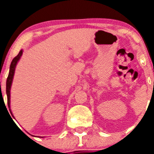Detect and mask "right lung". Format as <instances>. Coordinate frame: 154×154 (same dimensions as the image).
<instances>
[{"label": "right lung", "instance_id": "obj_1", "mask_svg": "<svg viewBox=\"0 0 154 154\" xmlns=\"http://www.w3.org/2000/svg\"><path fill=\"white\" fill-rule=\"evenodd\" d=\"M23 54V50L21 49V51H19L18 55L16 57L13 58L11 63L10 65V70H9V74H8V79H7V82H6V93H7V97H8V108H9V110H10L11 113H12L11 111V87L12 85V81H13L14 78V72H15V68L16 65H17V62L20 60L21 55Z\"/></svg>", "mask_w": 154, "mask_h": 154}]
</instances>
